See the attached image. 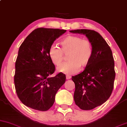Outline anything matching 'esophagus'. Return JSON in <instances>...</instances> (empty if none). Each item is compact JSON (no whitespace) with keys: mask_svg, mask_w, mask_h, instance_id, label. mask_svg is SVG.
Segmentation results:
<instances>
[{"mask_svg":"<svg viewBox=\"0 0 127 127\" xmlns=\"http://www.w3.org/2000/svg\"><path fill=\"white\" fill-rule=\"evenodd\" d=\"M71 78V76L69 75H66V79H70Z\"/></svg>","mask_w":127,"mask_h":127,"instance_id":"esophagus-1","label":"esophagus"}]
</instances>
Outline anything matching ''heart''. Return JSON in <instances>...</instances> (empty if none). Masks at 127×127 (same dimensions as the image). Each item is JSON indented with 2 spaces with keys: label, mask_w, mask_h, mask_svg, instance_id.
Segmentation results:
<instances>
[{
  "label": "heart",
  "mask_w": 127,
  "mask_h": 127,
  "mask_svg": "<svg viewBox=\"0 0 127 127\" xmlns=\"http://www.w3.org/2000/svg\"><path fill=\"white\" fill-rule=\"evenodd\" d=\"M62 49L52 45L49 49V56L52 63L55 65L62 64L64 54L68 55L69 62L63 64L57 68L59 72L72 75L78 72L80 67L84 68L88 65L93 54L91 42L79 36L70 35L60 42Z\"/></svg>",
  "instance_id": "heart-1"
}]
</instances>
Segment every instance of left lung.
Here are the masks:
<instances>
[{
	"mask_svg": "<svg viewBox=\"0 0 127 127\" xmlns=\"http://www.w3.org/2000/svg\"><path fill=\"white\" fill-rule=\"evenodd\" d=\"M70 32L85 34L93 44V54L90 63L82 73L72 77L75 84L76 104L82 110H91L107 101L113 91L115 72L112 52L98 32L88 29Z\"/></svg>",
	"mask_w": 127,
	"mask_h": 127,
	"instance_id": "obj_1",
	"label": "left lung"
}]
</instances>
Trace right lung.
<instances>
[{
	"label": "right lung",
	"instance_id": "obj_1",
	"mask_svg": "<svg viewBox=\"0 0 127 127\" xmlns=\"http://www.w3.org/2000/svg\"><path fill=\"white\" fill-rule=\"evenodd\" d=\"M65 32L58 29H36L20 46L14 84L19 99L27 107L48 110L54 103L57 92L64 84L65 75L63 73L51 77L55 67L49 58V49Z\"/></svg>",
	"mask_w": 127,
	"mask_h": 127
}]
</instances>
